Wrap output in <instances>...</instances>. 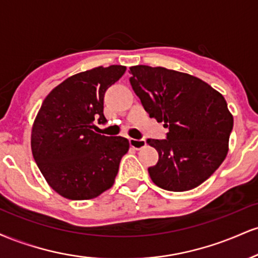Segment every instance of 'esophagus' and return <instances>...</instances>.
I'll return each mask as SVG.
<instances>
[{
  "label": "esophagus",
  "instance_id": "1",
  "mask_svg": "<svg viewBox=\"0 0 258 258\" xmlns=\"http://www.w3.org/2000/svg\"><path fill=\"white\" fill-rule=\"evenodd\" d=\"M130 146L132 148H135V149H142V148H144L147 146L146 143V139H135V138H130Z\"/></svg>",
  "mask_w": 258,
  "mask_h": 258
}]
</instances>
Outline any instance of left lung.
Masks as SVG:
<instances>
[{"label":"left lung","mask_w":258,"mask_h":258,"mask_svg":"<svg viewBox=\"0 0 258 258\" xmlns=\"http://www.w3.org/2000/svg\"><path fill=\"white\" fill-rule=\"evenodd\" d=\"M131 86L144 109L167 127V139H148L159 153L148 168L156 185L190 190L211 176L228 154L233 130L224 97L205 81L162 67L130 68Z\"/></svg>","instance_id":"8db88e82"}]
</instances>
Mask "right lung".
Listing matches in <instances>:
<instances>
[{
    "label": "right lung",
    "mask_w": 258,
    "mask_h": 258,
    "mask_svg": "<svg viewBox=\"0 0 258 258\" xmlns=\"http://www.w3.org/2000/svg\"><path fill=\"white\" fill-rule=\"evenodd\" d=\"M126 72L123 65L75 74L44 98L31 130V152L49 186L70 200H88L111 188L130 149L126 138L92 131L106 122L105 91Z\"/></svg>",
    "instance_id": "right-lung-1"
}]
</instances>
